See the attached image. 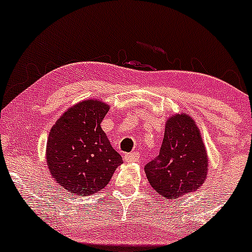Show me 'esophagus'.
<instances>
[{"instance_id": "1", "label": "esophagus", "mask_w": 252, "mask_h": 252, "mask_svg": "<svg viewBox=\"0 0 252 252\" xmlns=\"http://www.w3.org/2000/svg\"><path fill=\"white\" fill-rule=\"evenodd\" d=\"M140 158V154L138 153H128V154L124 155V160L126 161V162H136V161Z\"/></svg>"}]
</instances>
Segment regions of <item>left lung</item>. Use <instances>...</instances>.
<instances>
[{
	"instance_id": "left-lung-1",
	"label": "left lung",
	"mask_w": 252,
	"mask_h": 252,
	"mask_svg": "<svg viewBox=\"0 0 252 252\" xmlns=\"http://www.w3.org/2000/svg\"><path fill=\"white\" fill-rule=\"evenodd\" d=\"M206 148L194 121L186 114L169 117L158 158L144 167L149 184L164 199L194 192L209 169Z\"/></svg>"
}]
</instances>
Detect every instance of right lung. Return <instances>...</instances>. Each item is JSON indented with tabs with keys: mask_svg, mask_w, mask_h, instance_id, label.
I'll list each match as a JSON object with an SVG mask.
<instances>
[{
	"mask_svg": "<svg viewBox=\"0 0 252 252\" xmlns=\"http://www.w3.org/2000/svg\"><path fill=\"white\" fill-rule=\"evenodd\" d=\"M108 111V104L85 99L63 112L52 126L46 149L48 169L72 195L103 189L123 162L100 128Z\"/></svg>",
	"mask_w": 252,
	"mask_h": 252,
	"instance_id": "add662e5",
	"label": "right lung"
}]
</instances>
